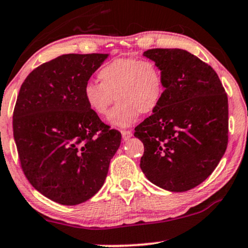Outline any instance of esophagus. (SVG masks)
Segmentation results:
<instances>
[{"label":"esophagus","mask_w":248,"mask_h":248,"mask_svg":"<svg viewBox=\"0 0 248 248\" xmlns=\"http://www.w3.org/2000/svg\"><path fill=\"white\" fill-rule=\"evenodd\" d=\"M121 134H122V139H124V140H129L130 137L133 136V133H131L130 130H122Z\"/></svg>","instance_id":"1"}]
</instances>
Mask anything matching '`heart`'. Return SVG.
<instances>
[{
  "label": "heart",
  "mask_w": 248,
  "mask_h": 248,
  "mask_svg": "<svg viewBox=\"0 0 248 248\" xmlns=\"http://www.w3.org/2000/svg\"><path fill=\"white\" fill-rule=\"evenodd\" d=\"M98 79L101 82L86 83L84 101L97 115L105 117L117 99L108 117L115 127H128L140 113L155 112L165 93L164 72L151 59L115 58L98 71Z\"/></svg>",
  "instance_id": "b5f03b06"
}]
</instances>
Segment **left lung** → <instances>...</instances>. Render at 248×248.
<instances>
[{"label":"left lung","mask_w":248,"mask_h":248,"mask_svg":"<svg viewBox=\"0 0 248 248\" xmlns=\"http://www.w3.org/2000/svg\"><path fill=\"white\" fill-rule=\"evenodd\" d=\"M165 75V93L135 128L144 144L140 169L171 192L191 190L211 175L228 145V96L208 64L182 49H150Z\"/></svg>","instance_id":"1"}]
</instances>
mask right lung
Returning a JSON list of instances; mask_svg holds the SVG:
<instances>
[{
    "label": "right lung",
    "mask_w": 248,
    "mask_h": 248,
    "mask_svg": "<svg viewBox=\"0 0 248 248\" xmlns=\"http://www.w3.org/2000/svg\"><path fill=\"white\" fill-rule=\"evenodd\" d=\"M108 54H68L40 65L21 84L14 137L21 169L52 202L79 205L101 189L121 143L87 105L83 88Z\"/></svg>",
    "instance_id": "right-lung-1"
}]
</instances>
